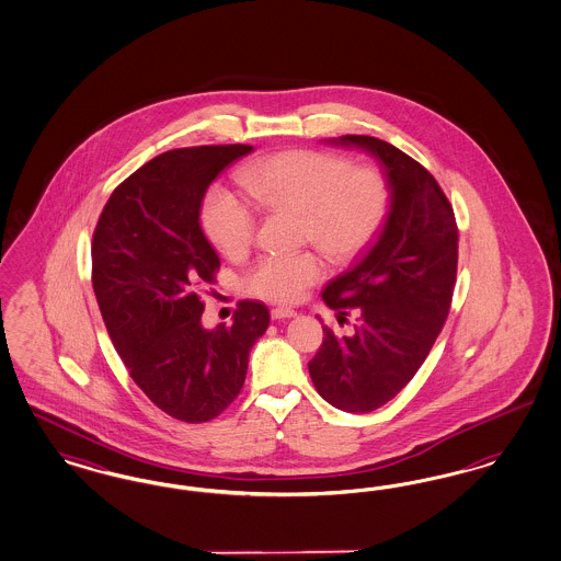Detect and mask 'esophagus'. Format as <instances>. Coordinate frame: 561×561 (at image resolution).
<instances>
[{"label": "esophagus", "mask_w": 561, "mask_h": 561, "mask_svg": "<svg viewBox=\"0 0 561 561\" xmlns=\"http://www.w3.org/2000/svg\"><path fill=\"white\" fill-rule=\"evenodd\" d=\"M272 320H287V318H293V316H297V311L290 310V308H274L271 311Z\"/></svg>", "instance_id": "1"}]
</instances>
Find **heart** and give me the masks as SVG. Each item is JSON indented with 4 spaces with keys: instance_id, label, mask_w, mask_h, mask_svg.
I'll list each match as a JSON object with an SVG mask.
<instances>
[{
    "instance_id": "obj_1",
    "label": "heart",
    "mask_w": 561,
    "mask_h": 561,
    "mask_svg": "<svg viewBox=\"0 0 561 561\" xmlns=\"http://www.w3.org/2000/svg\"><path fill=\"white\" fill-rule=\"evenodd\" d=\"M237 183L253 208L299 216L301 239L334 262H352L373 245L391 209V185L376 167L311 149H290L239 172ZM202 227L211 245L229 257L250 250L255 216L245 202L222 187L209 188ZM318 253L264 255L248 274V289L276 304H293L324 276Z\"/></svg>"
}]
</instances>
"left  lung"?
<instances>
[{
	"instance_id": "8db88e82",
	"label": "left lung",
	"mask_w": 561,
	"mask_h": 561,
	"mask_svg": "<svg viewBox=\"0 0 561 561\" xmlns=\"http://www.w3.org/2000/svg\"><path fill=\"white\" fill-rule=\"evenodd\" d=\"M329 144L370 153L391 185L389 218L373 248L322 290L343 320L347 310L359 313L353 334L322 327V345L308 364L322 399L366 414L414 378L445 324L456 287V216L435 176L401 149L366 135Z\"/></svg>"
}]
</instances>
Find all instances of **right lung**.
Instances as JSON below:
<instances>
[{
  "label": "right lung",
  "instance_id": "obj_1",
  "mask_svg": "<svg viewBox=\"0 0 561 561\" xmlns=\"http://www.w3.org/2000/svg\"><path fill=\"white\" fill-rule=\"evenodd\" d=\"M251 146L172 149L110 195L91 245L93 290L105 329L137 387L188 424L222 414L243 389L253 343L271 324L260 301H241L232 324H202V283L218 253L199 211L211 181Z\"/></svg>",
  "mask_w": 561,
  "mask_h": 561
}]
</instances>
